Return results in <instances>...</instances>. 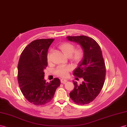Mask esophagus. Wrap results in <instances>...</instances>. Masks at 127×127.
<instances>
[{
	"label": "esophagus",
	"instance_id": "esophagus-1",
	"mask_svg": "<svg viewBox=\"0 0 127 127\" xmlns=\"http://www.w3.org/2000/svg\"><path fill=\"white\" fill-rule=\"evenodd\" d=\"M66 81H67V80L66 79H62L61 80V82L62 83V84H64V83H65Z\"/></svg>",
	"mask_w": 127,
	"mask_h": 127
}]
</instances>
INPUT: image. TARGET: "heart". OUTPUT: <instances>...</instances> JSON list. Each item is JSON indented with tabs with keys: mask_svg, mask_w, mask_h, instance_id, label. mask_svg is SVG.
Wrapping results in <instances>:
<instances>
[{
	"mask_svg": "<svg viewBox=\"0 0 127 127\" xmlns=\"http://www.w3.org/2000/svg\"><path fill=\"white\" fill-rule=\"evenodd\" d=\"M59 48L64 55L70 58V60L74 63H78L82 60L84 56V50L81 47L75 49L74 45L71 43L64 42L59 46ZM51 52L48 53L47 55V60L48 63L50 62ZM72 70V67L70 66H60L57 67L55 70V74L61 78H66L69 72Z\"/></svg>",
	"mask_w": 127,
	"mask_h": 127,
	"instance_id": "1",
	"label": "heart"
}]
</instances>
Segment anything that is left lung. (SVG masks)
Masks as SVG:
<instances>
[{
    "instance_id": "left-lung-1",
    "label": "left lung",
    "mask_w": 127,
    "mask_h": 127,
    "mask_svg": "<svg viewBox=\"0 0 127 127\" xmlns=\"http://www.w3.org/2000/svg\"><path fill=\"white\" fill-rule=\"evenodd\" d=\"M68 40L80 45L84 50V57L73 71L76 77L84 79L78 85L73 81L74 89L70 97L80 105L89 104L95 99L102 90L105 79L106 67L100 46L93 38L86 35L68 36Z\"/></svg>"
}]
</instances>
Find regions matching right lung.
Returning a JSON list of instances; mask_svg holds the SVG:
<instances>
[{"instance_id": "right-lung-1", "label": "right lung", "mask_w": 127, "mask_h": 127, "mask_svg": "<svg viewBox=\"0 0 127 127\" xmlns=\"http://www.w3.org/2000/svg\"><path fill=\"white\" fill-rule=\"evenodd\" d=\"M54 40L41 39L32 41L24 49L19 61L17 79L21 91L29 102L35 105L49 103L61 84L56 78L49 83L44 79L48 49Z\"/></svg>"}]
</instances>
